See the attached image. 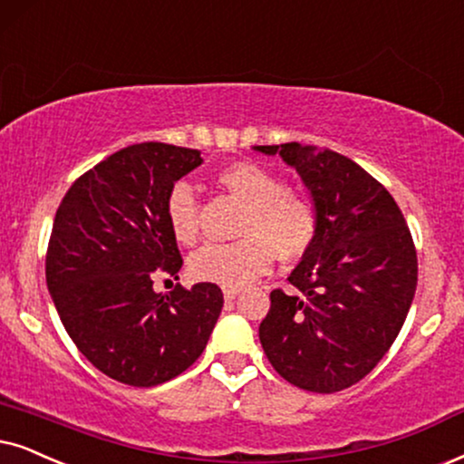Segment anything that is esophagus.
I'll use <instances>...</instances> for the list:
<instances>
[{
  "label": "esophagus",
  "instance_id": "obj_1",
  "mask_svg": "<svg viewBox=\"0 0 464 464\" xmlns=\"http://www.w3.org/2000/svg\"><path fill=\"white\" fill-rule=\"evenodd\" d=\"M222 293H225V300L227 302H233L239 295V293H242V289H225Z\"/></svg>",
  "mask_w": 464,
  "mask_h": 464
}]
</instances>
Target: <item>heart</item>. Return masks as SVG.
I'll use <instances>...</instances> for the list:
<instances>
[{
    "label": "heart",
    "instance_id": "b5f03b06",
    "mask_svg": "<svg viewBox=\"0 0 464 464\" xmlns=\"http://www.w3.org/2000/svg\"><path fill=\"white\" fill-rule=\"evenodd\" d=\"M216 184L246 205L233 244H208L190 256V276L198 283L239 289L266 274L272 256L283 263L297 261L310 248L316 214L306 197L285 188L278 175L250 160L227 164ZM169 228L179 244L192 246L201 231L195 190L186 181L175 184L164 203Z\"/></svg>",
    "mask_w": 464,
    "mask_h": 464
}]
</instances>
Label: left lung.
I'll return each mask as SVG.
<instances>
[{
    "label": "left lung",
    "instance_id": "obj_1",
    "mask_svg": "<svg viewBox=\"0 0 464 464\" xmlns=\"http://www.w3.org/2000/svg\"><path fill=\"white\" fill-rule=\"evenodd\" d=\"M280 156L306 186L316 214L310 248L272 291L259 338L269 363L297 388L332 394L388 353L411 308L418 255L394 197L351 158L314 145H255Z\"/></svg>",
    "mask_w": 464,
    "mask_h": 464
}]
</instances>
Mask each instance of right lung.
I'll return each mask as SVG.
<instances>
[{
  "label": "right lung",
  "instance_id": "add662e5",
  "mask_svg": "<svg viewBox=\"0 0 464 464\" xmlns=\"http://www.w3.org/2000/svg\"><path fill=\"white\" fill-rule=\"evenodd\" d=\"M198 150L139 143L70 186L53 222L46 286L68 336L107 377L134 388L171 381L203 353L222 310L218 285L158 293L181 256L164 203L201 167Z\"/></svg>",
  "mask_w": 464,
  "mask_h": 464
}]
</instances>
